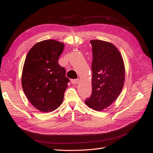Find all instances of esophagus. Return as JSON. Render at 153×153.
Wrapping results in <instances>:
<instances>
[{
  "mask_svg": "<svg viewBox=\"0 0 153 153\" xmlns=\"http://www.w3.org/2000/svg\"><path fill=\"white\" fill-rule=\"evenodd\" d=\"M71 82L73 84H78V83L79 82V80H78V79H73V80H71Z\"/></svg>",
  "mask_w": 153,
  "mask_h": 153,
  "instance_id": "34e87169",
  "label": "esophagus"
}]
</instances>
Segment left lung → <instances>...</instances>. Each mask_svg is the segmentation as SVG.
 <instances>
[{"mask_svg":"<svg viewBox=\"0 0 153 153\" xmlns=\"http://www.w3.org/2000/svg\"><path fill=\"white\" fill-rule=\"evenodd\" d=\"M92 94L85 101L89 108L97 111L108 108L121 92L125 68L122 55L112 43L91 40Z\"/></svg>","mask_w":153,"mask_h":153,"instance_id":"obj_1","label":"left lung"}]
</instances>
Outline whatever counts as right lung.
<instances>
[{
	"label": "right lung",
	"instance_id": "1",
	"mask_svg": "<svg viewBox=\"0 0 153 153\" xmlns=\"http://www.w3.org/2000/svg\"><path fill=\"white\" fill-rule=\"evenodd\" d=\"M64 43L47 39L35 44L27 53L22 85L27 99L42 112L56 110L62 103L69 79L58 64Z\"/></svg>",
	"mask_w": 153,
	"mask_h": 153
}]
</instances>
